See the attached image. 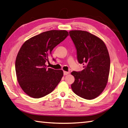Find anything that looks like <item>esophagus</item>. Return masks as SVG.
Returning a JSON list of instances; mask_svg holds the SVG:
<instances>
[{
    "instance_id": "34e87169",
    "label": "esophagus",
    "mask_w": 128,
    "mask_h": 128,
    "mask_svg": "<svg viewBox=\"0 0 128 128\" xmlns=\"http://www.w3.org/2000/svg\"><path fill=\"white\" fill-rule=\"evenodd\" d=\"M70 74L69 72H67V71H64V75H67V74Z\"/></svg>"
}]
</instances>
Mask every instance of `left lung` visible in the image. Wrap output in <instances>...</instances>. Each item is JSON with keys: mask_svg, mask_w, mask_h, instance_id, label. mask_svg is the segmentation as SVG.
I'll return each mask as SVG.
<instances>
[{"mask_svg": "<svg viewBox=\"0 0 128 128\" xmlns=\"http://www.w3.org/2000/svg\"><path fill=\"white\" fill-rule=\"evenodd\" d=\"M77 50L78 60L85 69L73 71L74 78L72 90L77 95L87 100L97 98L104 90L109 78L110 60L103 40L87 31L69 32Z\"/></svg>", "mask_w": 128, "mask_h": 128, "instance_id": "1", "label": "left lung"}]
</instances>
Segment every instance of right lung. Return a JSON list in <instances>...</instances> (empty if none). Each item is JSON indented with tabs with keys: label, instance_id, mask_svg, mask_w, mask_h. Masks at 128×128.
<instances>
[{
	"label": "right lung",
	"instance_id": "1",
	"mask_svg": "<svg viewBox=\"0 0 128 128\" xmlns=\"http://www.w3.org/2000/svg\"><path fill=\"white\" fill-rule=\"evenodd\" d=\"M68 36L65 30L46 31L26 40L16 60V72L21 88L31 98H38L52 92L64 75L62 70L47 68L51 52Z\"/></svg>",
	"mask_w": 128,
	"mask_h": 128
}]
</instances>
